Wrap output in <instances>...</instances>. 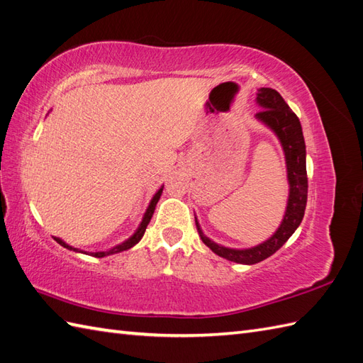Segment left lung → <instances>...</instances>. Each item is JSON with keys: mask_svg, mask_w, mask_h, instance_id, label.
I'll list each match as a JSON object with an SVG mask.
<instances>
[{"mask_svg": "<svg viewBox=\"0 0 363 363\" xmlns=\"http://www.w3.org/2000/svg\"><path fill=\"white\" fill-rule=\"evenodd\" d=\"M257 104L263 108L255 114L259 122L271 128L280 139L286 157L289 181V199L286 206L283 221L277 232L264 242L250 249H229L220 246L202 233L199 223L196 229L202 242L212 249L216 255L241 264H255L274 255L283 244L297 230L303 216H305L308 201V176H306V145L303 139V131L298 117L284 102L283 97L272 88H259L257 94Z\"/></svg>", "mask_w": 363, "mask_h": 363, "instance_id": "1", "label": "left lung"}]
</instances>
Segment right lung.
<instances>
[{"mask_svg":"<svg viewBox=\"0 0 363 363\" xmlns=\"http://www.w3.org/2000/svg\"><path fill=\"white\" fill-rule=\"evenodd\" d=\"M162 190H164V187L159 189L156 195L153 196V199H151L150 206H148V208H147V212H145V215H143V218H142V223L139 224L138 230L134 232L133 237H130L128 240L123 241L122 244H119V246H116V247H113V249L105 250V252H91L89 255L97 257V258H104V257H106V255H113V254H117V252L131 249V247L134 246V244H138V242L140 241V238L143 237V233H145V229H147V225H148V223H150V220H151V216H153V213H155V208H156V204H157L159 198H161V195H162ZM54 240H55L58 244H60V246H63V247H66V249L75 250V252H83V250H79V249H75V247L69 246V244H66V242H65L63 240H60V238H54Z\"/></svg>","mask_w":363,"mask_h":363,"instance_id":"add662e5","label":"right lung"}]
</instances>
